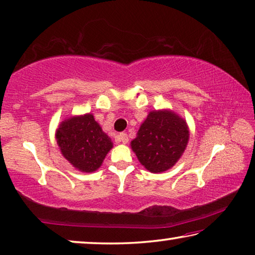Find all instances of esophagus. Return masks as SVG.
Returning <instances> with one entry per match:
<instances>
[{
    "label": "esophagus",
    "instance_id": "esophagus-1",
    "mask_svg": "<svg viewBox=\"0 0 255 255\" xmlns=\"http://www.w3.org/2000/svg\"><path fill=\"white\" fill-rule=\"evenodd\" d=\"M116 142H122V143H128V136L125 132L120 133V134L116 135Z\"/></svg>",
    "mask_w": 255,
    "mask_h": 255
}]
</instances>
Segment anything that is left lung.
I'll list each match as a JSON object with an SVG mask.
<instances>
[{"label": "left lung", "mask_w": 255, "mask_h": 255, "mask_svg": "<svg viewBox=\"0 0 255 255\" xmlns=\"http://www.w3.org/2000/svg\"><path fill=\"white\" fill-rule=\"evenodd\" d=\"M189 139L187 124L174 113L150 112L141 124L131 147L142 165L154 173L177 163Z\"/></svg>", "instance_id": "obj_1"}]
</instances>
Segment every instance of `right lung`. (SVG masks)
<instances>
[{
    "mask_svg": "<svg viewBox=\"0 0 255 255\" xmlns=\"http://www.w3.org/2000/svg\"><path fill=\"white\" fill-rule=\"evenodd\" d=\"M57 143L64 157L82 172H93L103 164L113 142L93 115L72 117L57 130Z\"/></svg>",
    "mask_w": 255,
    "mask_h": 255,
    "instance_id": "obj_1",
    "label": "right lung"
}]
</instances>
